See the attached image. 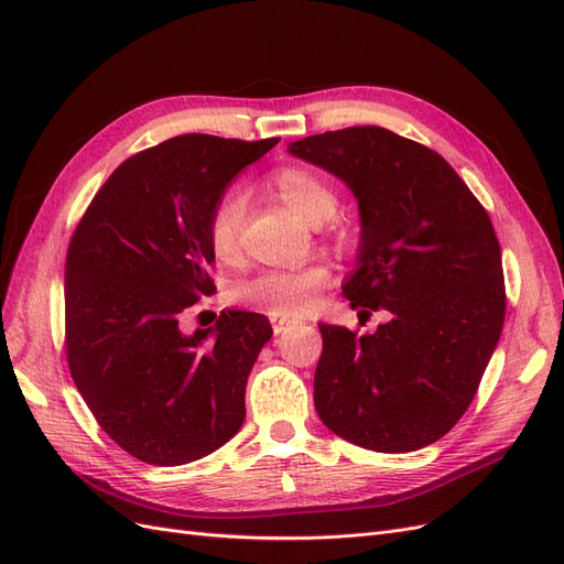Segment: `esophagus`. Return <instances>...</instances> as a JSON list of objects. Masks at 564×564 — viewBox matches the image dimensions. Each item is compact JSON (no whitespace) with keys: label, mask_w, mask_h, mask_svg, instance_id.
<instances>
[{"label":"esophagus","mask_w":564,"mask_h":564,"mask_svg":"<svg viewBox=\"0 0 564 564\" xmlns=\"http://www.w3.org/2000/svg\"><path fill=\"white\" fill-rule=\"evenodd\" d=\"M270 324H272V332L275 334H284L286 329H292L294 324H299L292 317H282V315H270Z\"/></svg>","instance_id":"34e87169"}]
</instances>
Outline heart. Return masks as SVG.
Segmentation results:
<instances>
[{
    "label": "heart",
    "instance_id": "heart-1",
    "mask_svg": "<svg viewBox=\"0 0 564 564\" xmlns=\"http://www.w3.org/2000/svg\"><path fill=\"white\" fill-rule=\"evenodd\" d=\"M270 191L299 218L317 226L329 220L338 207L336 191L313 169L282 166L268 181ZM245 220V199L240 193H226L216 202L207 224V240L218 263L240 261V228ZM332 272L324 263H311L294 270H263L232 286V301L268 315H303L313 305L315 294L327 286Z\"/></svg>",
    "mask_w": 564,
    "mask_h": 564
}]
</instances>
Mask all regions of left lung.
<instances>
[{"label":"left lung","instance_id":"1","mask_svg":"<svg viewBox=\"0 0 564 564\" xmlns=\"http://www.w3.org/2000/svg\"><path fill=\"white\" fill-rule=\"evenodd\" d=\"M289 152L352 191L362 235L344 294L360 315H392L362 336L319 324L317 414L357 447H429L466 414L503 329L489 214L445 158L383 127L308 135Z\"/></svg>","mask_w":564,"mask_h":564}]
</instances>
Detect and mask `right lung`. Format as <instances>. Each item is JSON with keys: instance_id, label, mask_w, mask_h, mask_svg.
<instances>
[{"instance_id": "obj_1", "label": "right lung", "mask_w": 564, "mask_h": 564, "mask_svg": "<svg viewBox=\"0 0 564 564\" xmlns=\"http://www.w3.org/2000/svg\"><path fill=\"white\" fill-rule=\"evenodd\" d=\"M280 139L183 133L119 164L84 212L65 259V352L79 395L119 447L183 466L242 429L268 317L181 322L216 292L207 224L230 181Z\"/></svg>"}]
</instances>
